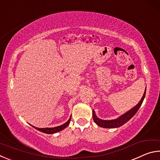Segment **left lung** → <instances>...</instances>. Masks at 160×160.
I'll return each instance as SVG.
<instances>
[{"label": "left lung", "instance_id": "obj_1", "mask_svg": "<svg viewBox=\"0 0 160 160\" xmlns=\"http://www.w3.org/2000/svg\"><path fill=\"white\" fill-rule=\"evenodd\" d=\"M145 93H146V89L145 90V92L143 94V96L142 99H140L138 104L136 106H135L132 109L129 110L128 112L124 113V114L121 115L119 116L118 118L116 119H113V120H102V119L99 118L95 114V112L93 110L92 112V117L94 123L97 124L99 126L102 127V128H118V127H120L123 126V124H125L127 121H128L130 119H131L132 116H133L135 113H137L138 111L140 109V107H141L142 103L144 100V98L145 97Z\"/></svg>", "mask_w": 160, "mask_h": 160}]
</instances>
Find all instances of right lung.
<instances>
[{
	"label": "right lung",
	"mask_w": 160,
	"mask_h": 160,
	"mask_svg": "<svg viewBox=\"0 0 160 160\" xmlns=\"http://www.w3.org/2000/svg\"><path fill=\"white\" fill-rule=\"evenodd\" d=\"M70 119H71V116H70V118L68 119V121H67L66 123H65L64 124L61 126H56V127H54V128H37V127L32 126L33 128H34L35 129L38 130V131H41L44 132V133H47V134H53V133H56V132H58L59 131H62V130H63L66 128V127L69 125V123L70 122Z\"/></svg>",
	"instance_id": "right-lung-1"
}]
</instances>
